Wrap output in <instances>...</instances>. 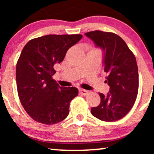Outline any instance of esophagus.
I'll use <instances>...</instances> for the list:
<instances>
[{"mask_svg": "<svg viewBox=\"0 0 154 154\" xmlns=\"http://www.w3.org/2000/svg\"><path fill=\"white\" fill-rule=\"evenodd\" d=\"M79 92H80V93H81V94H83V95H86V94H88V92H89L88 90H84V89H80Z\"/></svg>", "mask_w": 154, "mask_h": 154, "instance_id": "obj_1", "label": "esophagus"}]
</instances>
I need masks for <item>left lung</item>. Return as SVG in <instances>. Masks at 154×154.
Listing matches in <instances>:
<instances>
[{
	"label": "left lung",
	"instance_id": "obj_1",
	"mask_svg": "<svg viewBox=\"0 0 154 154\" xmlns=\"http://www.w3.org/2000/svg\"><path fill=\"white\" fill-rule=\"evenodd\" d=\"M85 35L102 48L103 65L110 87L107 94L100 93L101 102L91 113L103 121L121 119L131 110L138 93L139 75L136 58L125 42L111 32L94 31Z\"/></svg>",
	"mask_w": 154,
	"mask_h": 154
}]
</instances>
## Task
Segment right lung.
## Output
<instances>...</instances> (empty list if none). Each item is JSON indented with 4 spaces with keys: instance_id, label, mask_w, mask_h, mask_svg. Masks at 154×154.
Here are the masks:
<instances>
[{
    "instance_id": "right-lung-1",
    "label": "right lung",
    "mask_w": 154,
    "mask_h": 154,
    "mask_svg": "<svg viewBox=\"0 0 154 154\" xmlns=\"http://www.w3.org/2000/svg\"><path fill=\"white\" fill-rule=\"evenodd\" d=\"M81 34L46 35L29 41L17 63L19 98L31 119L45 125L68 116L71 101L79 94L75 87H60L52 79L54 65L61 63Z\"/></svg>"
}]
</instances>
